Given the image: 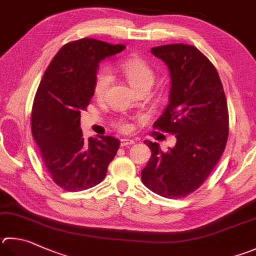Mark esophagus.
<instances>
[{"label":"esophagus","instance_id":"esophagus-1","mask_svg":"<svg viewBox=\"0 0 256 256\" xmlns=\"http://www.w3.org/2000/svg\"><path fill=\"white\" fill-rule=\"evenodd\" d=\"M132 144H134V141L130 140V138H122V140H120V146L122 148L130 146H132Z\"/></svg>","mask_w":256,"mask_h":256}]
</instances>
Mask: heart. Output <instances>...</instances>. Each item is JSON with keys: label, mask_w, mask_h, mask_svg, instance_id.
<instances>
[{"label": "heart", "mask_w": 256, "mask_h": 256, "mask_svg": "<svg viewBox=\"0 0 256 256\" xmlns=\"http://www.w3.org/2000/svg\"><path fill=\"white\" fill-rule=\"evenodd\" d=\"M118 72L122 74L125 80H128L130 86L134 88L136 92L143 90V88H148L150 90L153 82L156 80V72L153 68L148 64L146 60L132 56L126 59L122 60L118 66ZM112 82V75L108 69H100L95 76L94 82V96L97 100H102L105 96L108 87ZM116 128L122 132H130L132 130L131 123L128 120H120L116 123Z\"/></svg>", "instance_id": "b5f03b06"}]
</instances>
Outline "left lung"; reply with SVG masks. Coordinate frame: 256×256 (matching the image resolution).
<instances>
[{"label": "left lung", "instance_id": "obj_1", "mask_svg": "<svg viewBox=\"0 0 256 256\" xmlns=\"http://www.w3.org/2000/svg\"><path fill=\"white\" fill-rule=\"evenodd\" d=\"M169 68V104L153 128L174 134L176 146L162 151L146 141L151 158L142 170L146 188L159 196H188L205 182L225 150L228 108L214 64L194 46L164 44L151 49Z\"/></svg>", "mask_w": 256, "mask_h": 256}]
</instances>
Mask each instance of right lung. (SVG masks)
I'll use <instances>...</instances> for the list:
<instances>
[{"label": "right lung", "instance_id": "obj_1", "mask_svg": "<svg viewBox=\"0 0 256 256\" xmlns=\"http://www.w3.org/2000/svg\"><path fill=\"white\" fill-rule=\"evenodd\" d=\"M124 44L84 38L60 49L40 82L31 112V131L54 182L67 192L90 189L104 180L120 140L106 136L84 140L80 112L94 95L100 62Z\"/></svg>", "mask_w": 256, "mask_h": 256}]
</instances>
